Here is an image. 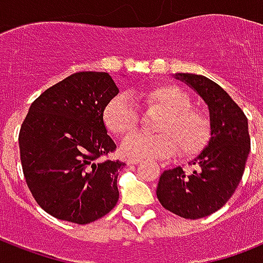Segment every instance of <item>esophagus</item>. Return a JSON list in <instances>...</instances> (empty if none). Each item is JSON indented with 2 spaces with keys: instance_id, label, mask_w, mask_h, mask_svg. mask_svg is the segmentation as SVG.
<instances>
[{
  "instance_id": "obj_1",
  "label": "esophagus",
  "mask_w": 263,
  "mask_h": 263,
  "mask_svg": "<svg viewBox=\"0 0 263 263\" xmlns=\"http://www.w3.org/2000/svg\"><path fill=\"white\" fill-rule=\"evenodd\" d=\"M140 160H138V158H128V164H131V165H136V164H139Z\"/></svg>"
}]
</instances>
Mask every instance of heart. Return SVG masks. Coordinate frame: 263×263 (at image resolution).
Listing matches in <instances>:
<instances>
[{
	"label": "heart",
	"instance_id": "1",
	"mask_svg": "<svg viewBox=\"0 0 263 263\" xmlns=\"http://www.w3.org/2000/svg\"><path fill=\"white\" fill-rule=\"evenodd\" d=\"M136 97L147 109L164 113L158 120V135L131 134L139 123V113L128 95L119 94L106 103L102 111L105 127L116 136H127L123 142L125 154L135 158L194 157L203 152L212 138V124L203 111L192 107L190 95L177 86L152 84L142 87Z\"/></svg>",
	"mask_w": 263,
	"mask_h": 263
}]
</instances>
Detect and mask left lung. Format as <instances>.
<instances>
[{"mask_svg": "<svg viewBox=\"0 0 263 263\" xmlns=\"http://www.w3.org/2000/svg\"><path fill=\"white\" fill-rule=\"evenodd\" d=\"M176 78L208 103L212 138L190 162L195 166L190 175L180 166L161 175L157 198L176 216L196 220L220 210L236 191L251 147L249 123L239 105L213 80L194 73H177Z\"/></svg>", "mask_w": 263, "mask_h": 263, "instance_id": "1", "label": "left lung"}]
</instances>
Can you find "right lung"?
Instances as JSON below:
<instances>
[{
  "mask_svg": "<svg viewBox=\"0 0 263 263\" xmlns=\"http://www.w3.org/2000/svg\"><path fill=\"white\" fill-rule=\"evenodd\" d=\"M117 94L106 72H78L31 103L18 134L20 160L31 194L50 216L90 224L117 203L125 162L107 158L116 144L102 121Z\"/></svg>",
  "mask_w": 263,
  "mask_h": 263,
  "instance_id": "obj_1",
  "label": "right lung"
}]
</instances>
